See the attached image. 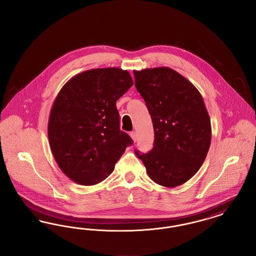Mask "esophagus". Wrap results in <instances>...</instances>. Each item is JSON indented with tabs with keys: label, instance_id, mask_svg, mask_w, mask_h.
Masks as SVG:
<instances>
[{
	"label": "esophagus",
	"instance_id": "esophagus-1",
	"mask_svg": "<svg viewBox=\"0 0 256 256\" xmlns=\"http://www.w3.org/2000/svg\"><path fill=\"white\" fill-rule=\"evenodd\" d=\"M130 137L132 138V140H134V143L136 142V140H137V136H136V132H132L130 134Z\"/></svg>",
	"mask_w": 256,
	"mask_h": 256
}]
</instances>
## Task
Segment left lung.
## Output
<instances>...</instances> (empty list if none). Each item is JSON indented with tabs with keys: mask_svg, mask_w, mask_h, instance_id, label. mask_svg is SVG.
Segmentation results:
<instances>
[{
	"mask_svg": "<svg viewBox=\"0 0 256 256\" xmlns=\"http://www.w3.org/2000/svg\"><path fill=\"white\" fill-rule=\"evenodd\" d=\"M134 74L154 130L152 150L135 154L152 182L168 188L180 186L200 170L211 143V122L204 98L187 78L168 67Z\"/></svg>",
	"mask_w": 256,
	"mask_h": 256,
	"instance_id": "obj_1",
	"label": "left lung"
}]
</instances>
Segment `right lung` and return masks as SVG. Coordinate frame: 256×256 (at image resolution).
I'll return each mask as SVG.
<instances>
[{"label": "right lung", "mask_w": 256, "mask_h": 256, "mask_svg": "<svg viewBox=\"0 0 256 256\" xmlns=\"http://www.w3.org/2000/svg\"><path fill=\"white\" fill-rule=\"evenodd\" d=\"M134 86L126 70L100 68L78 74L56 98L48 137L60 170L74 182L104 180L132 138L120 130L116 102Z\"/></svg>", "instance_id": "add662e5"}]
</instances>
